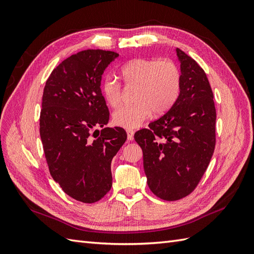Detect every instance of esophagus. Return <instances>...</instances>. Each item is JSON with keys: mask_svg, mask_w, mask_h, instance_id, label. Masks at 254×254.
I'll return each instance as SVG.
<instances>
[{"mask_svg": "<svg viewBox=\"0 0 254 254\" xmlns=\"http://www.w3.org/2000/svg\"><path fill=\"white\" fill-rule=\"evenodd\" d=\"M134 136V130L132 129H127V139L129 141H132Z\"/></svg>", "mask_w": 254, "mask_h": 254, "instance_id": "1", "label": "esophagus"}]
</instances>
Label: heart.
<instances>
[{
    "mask_svg": "<svg viewBox=\"0 0 254 254\" xmlns=\"http://www.w3.org/2000/svg\"><path fill=\"white\" fill-rule=\"evenodd\" d=\"M120 74L126 84L137 83L135 104L115 110L113 123L123 128H135L150 118L161 114L175 104L181 90V72L174 61L158 58H135L123 64ZM102 93L109 106L118 107L122 98V84L107 76L101 84Z\"/></svg>",
    "mask_w": 254,
    "mask_h": 254,
    "instance_id": "1",
    "label": "heart"
}]
</instances>
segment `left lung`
<instances>
[{"label": "left lung", "instance_id": "obj_1", "mask_svg": "<svg viewBox=\"0 0 254 254\" xmlns=\"http://www.w3.org/2000/svg\"><path fill=\"white\" fill-rule=\"evenodd\" d=\"M181 90L172 108L134 134L143 150L147 184L157 197L175 201L187 197L201 180L216 143V109L202 67L176 49Z\"/></svg>", "mask_w": 254, "mask_h": 254}]
</instances>
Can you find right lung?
Listing matches in <instances>:
<instances>
[{
  "label": "right lung",
  "instance_id": "obj_1",
  "mask_svg": "<svg viewBox=\"0 0 254 254\" xmlns=\"http://www.w3.org/2000/svg\"><path fill=\"white\" fill-rule=\"evenodd\" d=\"M118 57L103 50L74 54L54 68L43 90L40 136L50 174L66 195L84 203L110 190L111 161L127 139L121 127H106L94 136L95 130L94 139L90 133L109 121L101 81Z\"/></svg>",
  "mask_w": 254,
  "mask_h": 254
}]
</instances>
